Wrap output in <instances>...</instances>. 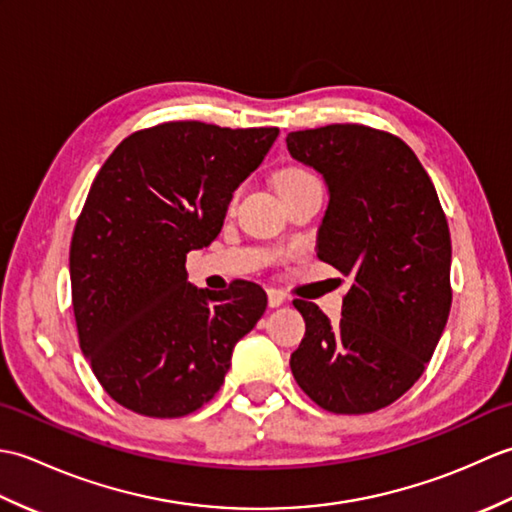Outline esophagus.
<instances>
[{"mask_svg":"<svg viewBox=\"0 0 512 512\" xmlns=\"http://www.w3.org/2000/svg\"><path fill=\"white\" fill-rule=\"evenodd\" d=\"M284 301H286L284 292H281V290H268V306L270 308H279Z\"/></svg>","mask_w":512,"mask_h":512,"instance_id":"34e87169","label":"esophagus"}]
</instances>
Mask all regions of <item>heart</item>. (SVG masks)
Masks as SVG:
<instances>
[{
	"label": "heart",
	"mask_w": 512,
	"mask_h": 512,
	"mask_svg": "<svg viewBox=\"0 0 512 512\" xmlns=\"http://www.w3.org/2000/svg\"><path fill=\"white\" fill-rule=\"evenodd\" d=\"M308 180H317L312 176L310 171L306 169H299V167H286L281 169L277 176H275V187L277 191L286 189V187H295V184H301V182H308Z\"/></svg>",
	"instance_id": "obj_1"
}]
</instances>
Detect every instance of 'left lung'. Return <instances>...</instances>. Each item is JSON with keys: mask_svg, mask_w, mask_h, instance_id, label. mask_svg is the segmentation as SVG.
<instances>
[{"mask_svg": "<svg viewBox=\"0 0 512 512\" xmlns=\"http://www.w3.org/2000/svg\"><path fill=\"white\" fill-rule=\"evenodd\" d=\"M286 143L328 182L317 255L352 277L339 323L317 303L292 301L306 321L292 376L325 411L372 413L413 387L447 325V215L418 156L383 129L334 123Z\"/></svg>", "mask_w": 512, "mask_h": 512, "instance_id": "obj_1", "label": "left lung"}]
</instances>
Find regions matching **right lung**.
Instances as JSON below:
<instances>
[{"label": "right lung", "mask_w": 512, "mask_h": 512, "mask_svg": "<svg viewBox=\"0 0 512 512\" xmlns=\"http://www.w3.org/2000/svg\"><path fill=\"white\" fill-rule=\"evenodd\" d=\"M277 134L169 121L127 136L96 173L70 244L72 308L94 376L125 409L198 411L262 319V286L237 279L224 292L198 290L184 264L220 235L233 191Z\"/></svg>", "instance_id": "right-lung-1"}]
</instances>
